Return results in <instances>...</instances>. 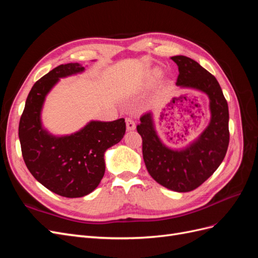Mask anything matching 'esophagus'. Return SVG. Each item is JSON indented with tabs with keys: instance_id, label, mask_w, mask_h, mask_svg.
Wrapping results in <instances>:
<instances>
[{
	"instance_id": "obj_1",
	"label": "esophagus",
	"mask_w": 258,
	"mask_h": 258,
	"mask_svg": "<svg viewBox=\"0 0 258 258\" xmlns=\"http://www.w3.org/2000/svg\"><path fill=\"white\" fill-rule=\"evenodd\" d=\"M126 127H127V130L129 131H132L136 129V122L132 120L131 118H126Z\"/></svg>"
}]
</instances>
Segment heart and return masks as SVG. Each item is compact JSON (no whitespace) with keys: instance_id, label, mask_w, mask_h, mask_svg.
Returning a JSON list of instances; mask_svg holds the SVG:
<instances>
[{"instance_id":"1","label":"heart","mask_w":258,"mask_h":258,"mask_svg":"<svg viewBox=\"0 0 258 258\" xmlns=\"http://www.w3.org/2000/svg\"><path fill=\"white\" fill-rule=\"evenodd\" d=\"M161 75L162 73L161 71H159V70H153V71L150 73V75H148V82L150 83L157 82L161 77Z\"/></svg>"}]
</instances>
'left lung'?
<instances>
[{"mask_svg":"<svg viewBox=\"0 0 258 258\" xmlns=\"http://www.w3.org/2000/svg\"><path fill=\"white\" fill-rule=\"evenodd\" d=\"M178 67L176 85L200 90L210 99L211 121L200 137L185 150L173 151L156 134L153 114L141 116L137 130L142 137V152L148 173L167 188L186 192L196 189L220 167L229 144V113L220 84L198 62L185 57H171Z\"/></svg>","mask_w":258,"mask_h":258,"instance_id":"8db88e82","label":"left lung"}]
</instances>
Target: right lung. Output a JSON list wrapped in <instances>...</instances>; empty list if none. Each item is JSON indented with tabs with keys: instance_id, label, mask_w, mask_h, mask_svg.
Wrapping results in <instances>:
<instances>
[{
	"instance_id": "right-lung-1",
	"label": "right lung",
	"mask_w": 258,
	"mask_h": 258,
	"mask_svg": "<svg viewBox=\"0 0 258 258\" xmlns=\"http://www.w3.org/2000/svg\"><path fill=\"white\" fill-rule=\"evenodd\" d=\"M80 63L61 64L38 80L29 92L19 121L23 160L38 182L67 198H79L97 188L105 172L104 153L126 131L123 118L90 121L71 136L53 137L44 130L41 111L45 97L61 77L84 71Z\"/></svg>"
}]
</instances>
